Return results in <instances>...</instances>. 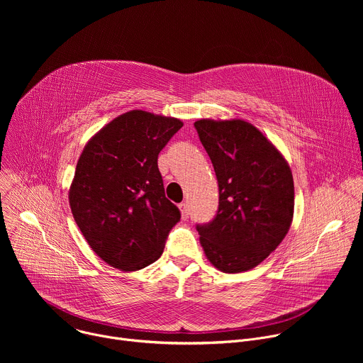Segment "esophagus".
I'll return each mask as SVG.
<instances>
[{
	"label": "esophagus",
	"instance_id": "obj_1",
	"mask_svg": "<svg viewBox=\"0 0 363 363\" xmlns=\"http://www.w3.org/2000/svg\"><path fill=\"white\" fill-rule=\"evenodd\" d=\"M179 210H181L182 218L186 220L189 217V205L186 202H182V203H179Z\"/></svg>",
	"mask_w": 363,
	"mask_h": 363
}]
</instances>
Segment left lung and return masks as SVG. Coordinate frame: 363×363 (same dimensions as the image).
<instances>
[{
  "label": "left lung",
  "mask_w": 363,
  "mask_h": 363,
  "mask_svg": "<svg viewBox=\"0 0 363 363\" xmlns=\"http://www.w3.org/2000/svg\"><path fill=\"white\" fill-rule=\"evenodd\" d=\"M213 162L218 210L196 224L201 245L221 272L260 264L286 237L294 210L291 171L270 140L244 121L194 123Z\"/></svg>",
  "instance_id": "obj_1"
}]
</instances>
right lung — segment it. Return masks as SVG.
Returning a JSON list of instances; mask_svg holds the SVG:
<instances>
[{"label":"right lung","instance_id":"add662e5","mask_svg":"<svg viewBox=\"0 0 363 363\" xmlns=\"http://www.w3.org/2000/svg\"><path fill=\"white\" fill-rule=\"evenodd\" d=\"M181 128L179 119L132 111L80 155L69 195L74 221L91 250L119 270L157 262L181 220L158 168L160 152Z\"/></svg>","mask_w":363,"mask_h":363}]
</instances>
